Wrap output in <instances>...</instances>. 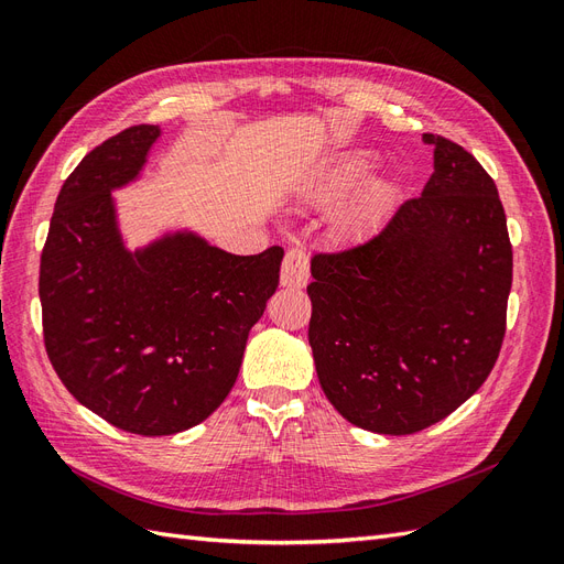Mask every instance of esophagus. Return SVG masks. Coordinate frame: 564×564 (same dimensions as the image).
I'll use <instances>...</instances> for the list:
<instances>
[{
  "mask_svg": "<svg viewBox=\"0 0 564 564\" xmlns=\"http://www.w3.org/2000/svg\"><path fill=\"white\" fill-rule=\"evenodd\" d=\"M308 251L303 247H292L282 263V286L303 289L308 284Z\"/></svg>",
  "mask_w": 564,
  "mask_h": 564,
  "instance_id": "esophagus-1",
  "label": "esophagus"
}]
</instances>
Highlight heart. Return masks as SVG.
Instances as JSON below:
<instances>
[{"mask_svg": "<svg viewBox=\"0 0 564 564\" xmlns=\"http://www.w3.org/2000/svg\"><path fill=\"white\" fill-rule=\"evenodd\" d=\"M369 166L371 158L365 155V152L338 160L319 181L315 191L317 199H332L340 193H346L357 181H362V176L369 172ZM392 199H395V185L386 178H373L348 202V207L340 214V218H344V224L348 228H365L388 212Z\"/></svg>", "mask_w": 564, "mask_h": 564, "instance_id": "1", "label": "heart"}]
</instances>
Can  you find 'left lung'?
<instances>
[{
    "instance_id": "8db88e82",
    "label": "left lung",
    "mask_w": 564,
    "mask_h": 564,
    "mask_svg": "<svg viewBox=\"0 0 564 564\" xmlns=\"http://www.w3.org/2000/svg\"><path fill=\"white\" fill-rule=\"evenodd\" d=\"M435 172L365 242L315 253L308 340L336 412L412 435L480 388L506 334L513 247L494 178L466 148L423 133Z\"/></svg>"
}]
</instances>
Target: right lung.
<instances>
[{
	"instance_id": "1",
	"label": "right lung",
	"mask_w": 564,
	"mask_h": 564,
	"mask_svg": "<svg viewBox=\"0 0 564 564\" xmlns=\"http://www.w3.org/2000/svg\"><path fill=\"white\" fill-rule=\"evenodd\" d=\"M158 135V124L129 127L77 164L40 263L44 346L58 379L115 429L145 437L193 429L228 398L284 256H235L191 232L129 253L110 191L139 176Z\"/></svg>"
}]
</instances>
